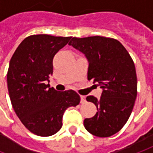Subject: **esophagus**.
<instances>
[{
	"label": "esophagus",
	"instance_id": "esophagus-1",
	"mask_svg": "<svg viewBox=\"0 0 153 153\" xmlns=\"http://www.w3.org/2000/svg\"><path fill=\"white\" fill-rule=\"evenodd\" d=\"M80 102L81 103L85 102V96H80Z\"/></svg>",
	"mask_w": 153,
	"mask_h": 153
}]
</instances>
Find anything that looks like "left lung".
<instances>
[{"label":"left lung","instance_id":"obj_1","mask_svg":"<svg viewBox=\"0 0 153 153\" xmlns=\"http://www.w3.org/2000/svg\"><path fill=\"white\" fill-rule=\"evenodd\" d=\"M68 45L85 55L88 79L103 90L99 100L93 96L86 97L97 112L84 120L85 128L98 137L116 134L128 121L137 96V77L131 56L119 40L103 36L74 37Z\"/></svg>","mask_w":153,"mask_h":153}]
</instances>
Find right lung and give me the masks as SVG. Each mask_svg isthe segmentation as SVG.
Listing matches in <instances>:
<instances>
[{
  "mask_svg": "<svg viewBox=\"0 0 153 153\" xmlns=\"http://www.w3.org/2000/svg\"><path fill=\"white\" fill-rule=\"evenodd\" d=\"M72 37L33 34L25 38L11 58L7 88L15 113L33 134L50 136L62 126L67 108L80 102L73 90L57 91L49 88L53 72L52 60Z\"/></svg>",
  "mask_w": 153,
  "mask_h": 153,
  "instance_id": "add662e5",
  "label": "right lung"
}]
</instances>
